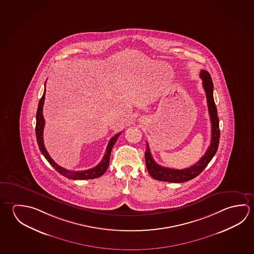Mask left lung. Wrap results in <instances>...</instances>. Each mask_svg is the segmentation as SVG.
I'll list each match as a JSON object with an SVG mask.
<instances>
[{
	"mask_svg": "<svg viewBox=\"0 0 254 254\" xmlns=\"http://www.w3.org/2000/svg\"><path fill=\"white\" fill-rule=\"evenodd\" d=\"M200 78L202 79V85L206 93L207 103L209 108V118L211 122V141L208 150L205 152L204 155L200 158V160L192 165L190 168L184 169H174L161 167L156 163L151 154L149 144L147 142L146 151L144 153L146 168L151 178L159 181L170 183H183L191 180L200 175L202 170L209 164V161L212 160L214 155L218 151L219 143V123H218V112L215 105L213 98V83L211 80V76L206 70H200Z\"/></svg>",
	"mask_w": 254,
	"mask_h": 254,
	"instance_id": "obj_1",
	"label": "left lung"
}]
</instances>
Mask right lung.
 Listing matches in <instances>:
<instances>
[{"label": "right lung", "mask_w": 254, "mask_h": 254, "mask_svg": "<svg viewBox=\"0 0 254 254\" xmlns=\"http://www.w3.org/2000/svg\"><path fill=\"white\" fill-rule=\"evenodd\" d=\"M45 89L42 98L38 103V108L36 112V140L38 146L40 149L42 154L45 156V159L48 160L50 164L54 167V169L58 171L59 173L62 174L64 177L69 178V179H75V180H84V179H94V178H100L102 177L105 171L107 170L109 164H110V158H111V152H112V147L114 146L115 142H117L118 138L121 135V133H117L110 140L108 143L107 149L105 151V154L103 156V160L99 163L97 166H95L92 169H86V170H81V171H72V170H67L64 169L63 167L59 166L55 161H54L51 157H50L48 151L45 149V144H44V127H45V119L43 116V106L45 103Z\"/></svg>", "instance_id": "right-lung-1"}]
</instances>
